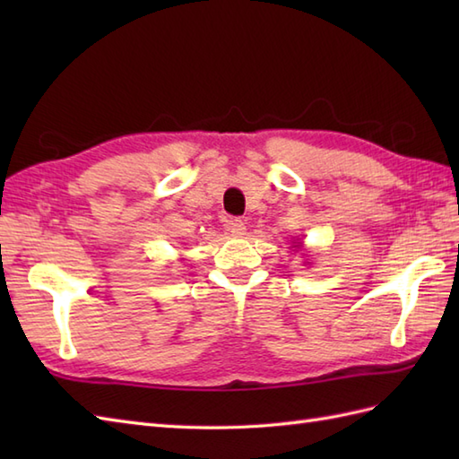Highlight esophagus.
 <instances>
[{
  "label": "esophagus",
  "instance_id": "1",
  "mask_svg": "<svg viewBox=\"0 0 459 459\" xmlns=\"http://www.w3.org/2000/svg\"><path fill=\"white\" fill-rule=\"evenodd\" d=\"M227 229L232 232V237H242L247 232V224L240 219H230L227 222Z\"/></svg>",
  "mask_w": 459,
  "mask_h": 459
}]
</instances>
